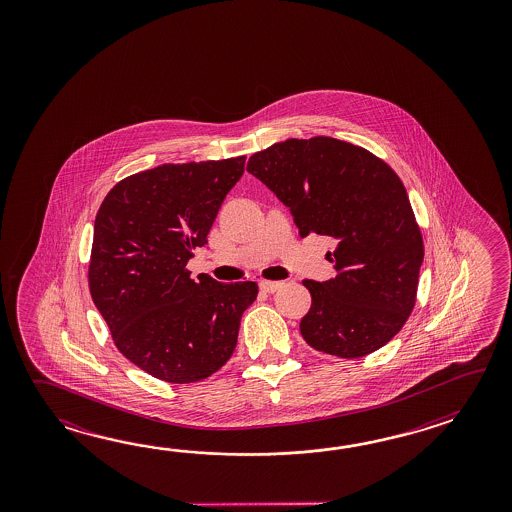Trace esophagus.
Here are the masks:
<instances>
[{
  "instance_id": "1",
  "label": "esophagus",
  "mask_w": 512,
  "mask_h": 512,
  "mask_svg": "<svg viewBox=\"0 0 512 512\" xmlns=\"http://www.w3.org/2000/svg\"><path fill=\"white\" fill-rule=\"evenodd\" d=\"M282 285V282H267V280H263V282H260V289L265 291V293H276Z\"/></svg>"
}]
</instances>
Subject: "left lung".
<instances>
[{
  "label": "left lung",
  "mask_w": 512,
  "mask_h": 512,
  "mask_svg": "<svg viewBox=\"0 0 512 512\" xmlns=\"http://www.w3.org/2000/svg\"><path fill=\"white\" fill-rule=\"evenodd\" d=\"M247 172L289 208L300 236L335 240L337 276L304 280L300 333L316 351L359 359L392 340L412 313L425 256L403 181L366 148L333 137L287 139L251 155Z\"/></svg>",
  "instance_id": "obj_1"
}]
</instances>
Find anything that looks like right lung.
<instances>
[{
  "label": "right lung",
  "instance_id": "add662e5",
  "mask_svg": "<svg viewBox=\"0 0 512 512\" xmlns=\"http://www.w3.org/2000/svg\"><path fill=\"white\" fill-rule=\"evenodd\" d=\"M245 155L163 164L119 181L98 208L89 293L115 346L137 368L174 384L203 381L232 357L258 283L190 278Z\"/></svg>",
  "mask_w": 512,
  "mask_h": 512
}]
</instances>
